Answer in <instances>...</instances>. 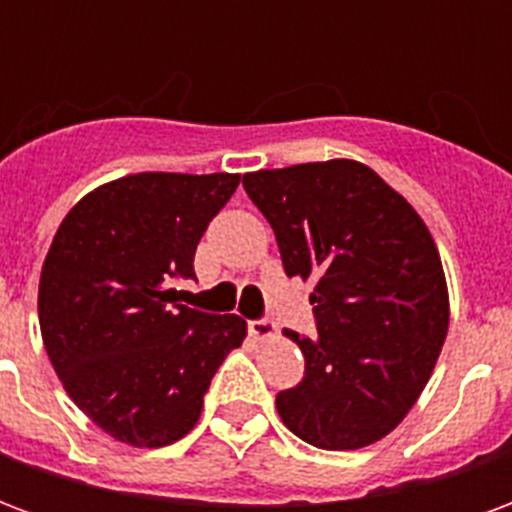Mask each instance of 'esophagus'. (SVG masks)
<instances>
[{
    "mask_svg": "<svg viewBox=\"0 0 512 512\" xmlns=\"http://www.w3.org/2000/svg\"><path fill=\"white\" fill-rule=\"evenodd\" d=\"M249 334L255 337V340H271V337H277V326L268 321H249Z\"/></svg>",
    "mask_w": 512,
    "mask_h": 512,
    "instance_id": "obj_1",
    "label": "esophagus"
}]
</instances>
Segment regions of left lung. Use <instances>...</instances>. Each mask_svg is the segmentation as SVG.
Returning <instances> with one entry per match:
<instances>
[{
  "label": "left lung",
  "instance_id": "1",
  "mask_svg": "<svg viewBox=\"0 0 512 512\" xmlns=\"http://www.w3.org/2000/svg\"><path fill=\"white\" fill-rule=\"evenodd\" d=\"M288 277L315 282L318 334L277 395L285 428L321 450H359L403 422L450 329L439 249L411 202L354 158L246 172Z\"/></svg>",
  "mask_w": 512,
  "mask_h": 512
}]
</instances>
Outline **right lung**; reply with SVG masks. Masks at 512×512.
<instances>
[{
    "mask_svg": "<svg viewBox=\"0 0 512 512\" xmlns=\"http://www.w3.org/2000/svg\"><path fill=\"white\" fill-rule=\"evenodd\" d=\"M241 175L136 172L73 205L43 260L38 318L65 392L131 447H167L202 414L224 356L244 343L238 315L178 304L205 227Z\"/></svg>",
    "mask_w": 512,
    "mask_h": 512,
    "instance_id": "obj_1",
    "label": "right lung"
}]
</instances>
